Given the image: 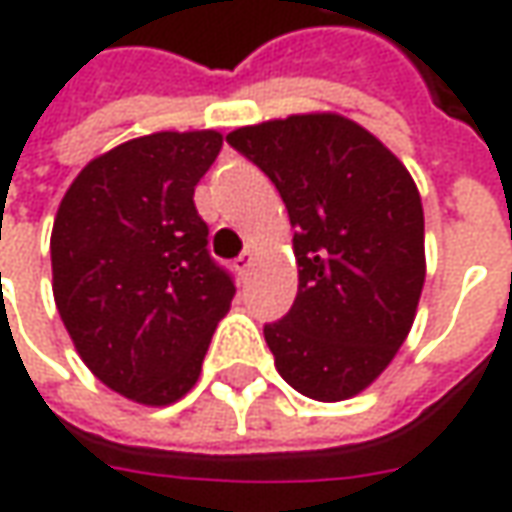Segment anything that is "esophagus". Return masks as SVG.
<instances>
[{
  "instance_id": "obj_1",
  "label": "esophagus",
  "mask_w": 512,
  "mask_h": 512,
  "mask_svg": "<svg viewBox=\"0 0 512 512\" xmlns=\"http://www.w3.org/2000/svg\"><path fill=\"white\" fill-rule=\"evenodd\" d=\"M236 270L242 273V276H247L250 273V267H253V253L250 250H245V253H239V259H236Z\"/></svg>"
}]
</instances>
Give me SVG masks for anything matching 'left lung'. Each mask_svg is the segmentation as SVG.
<instances>
[{
	"label": "left lung",
	"mask_w": 512,
	"mask_h": 512,
	"mask_svg": "<svg viewBox=\"0 0 512 512\" xmlns=\"http://www.w3.org/2000/svg\"><path fill=\"white\" fill-rule=\"evenodd\" d=\"M287 207L299 290L265 342L293 390L342 402L373 382L410 333L424 285L419 190L382 142L336 113L227 133Z\"/></svg>",
	"instance_id": "8db88e82"
}]
</instances>
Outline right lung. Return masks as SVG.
Returning a JSON list of instances; mask_svg holds the SVG:
<instances>
[{"mask_svg":"<svg viewBox=\"0 0 512 512\" xmlns=\"http://www.w3.org/2000/svg\"><path fill=\"white\" fill-rule=\"evenodd\" d=\"M219 150L216 130L130 139L93 159L56 213L59 316L93 376L133 402L185 396L236 293L193 205Z\"/></svg>","mask_w":512,"mask_h":512,"instance_id":"add662e5","label":"right lung"}]
</instances>
